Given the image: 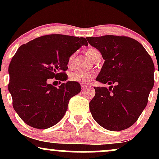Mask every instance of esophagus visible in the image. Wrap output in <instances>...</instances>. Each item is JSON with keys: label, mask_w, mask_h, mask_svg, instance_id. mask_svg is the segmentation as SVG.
<instances>
[{"label": "esophagus", "mask_w": 159, "mask_h": 159, "mask_svg": "<svg viewBox=\"0 0 159 159\" xmlns=\"http://www.w3.org/2000/svg\"><path fill=\"white\" fill-rule=\"evenodd\" d=\"M87 86H86V85H84V84H82L81 85V88L82 89H86V88H87Z\"/></svg>", "instance_id": "obj_1"}]
</instances>
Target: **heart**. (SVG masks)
<instances>
[{
  "label": "heart",
  "mask_w": 159,
  "mask_h": 159,
  "mask_svg": "<svg viewBox=\"0 0 159 159\" xmlns=\"http://www.w3.org/2000/svg\"><path fill=\"white\" fill-rule=\"evenodd\" d=\"M86 54L88 57H90L92 61H93L94 58L96 57V56L97 54H100V52H98L97 49L93 48H87L86 50ZM76 54L75 53H72V54H70L68 58V61H67V65L69 67H72L73 65L74 59L75 57ZM94 77V74L91 72H86V71H74V72H71L69 75V79L72 81H76L78 83L81 84H88L91 81V80L93 79Z\"/></svg>",
  "instance_id": "b5f03b06"
}]
</instances>
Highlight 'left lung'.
<instances>
[{
  "mask_svg": "<svg viewBox=\"0 0 159 159\" xmlns=\"http://www.w3.org/2000/svg\"><path fill=\"white\" fill-rule=\"evenodd\" d=\"M99 51L104 64L96 81L107 87H95L90 110L98 125L109 131L126 129L138 120L148 102L154 85L153 61L139 42L107 35L87 37Z\"/></svg>",
  "mask_w": 159,
  "mask_h": 159,
  "instance_id": "left-lung-1",
  "label": "left lung"
}]
</instances>
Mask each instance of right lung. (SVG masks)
Instances as JSON below:
<instances>
[{"instance_id": "obj_1", "label": "right lung", "mask_w": 159, "mask_h": 159, "mask_svg": "<svg viewBox=\"0 0 159 159\" xmlns=\"http://www.w3.org/2000/svg\"><path fill=\"white\" fill-rule=\"evenodd\" d=\"M82 45H88L84 37L51 34L18 49L9 66L8 89L14 110L27 125L45 129L63 117L69 99L79 93L81 85L67 81L56 87L49 82L54 78L66 81L69 57Z\"/></svg>"}]
</instances>
